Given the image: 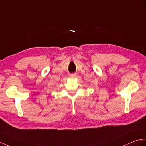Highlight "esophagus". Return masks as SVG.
I'll use <instances>...</instances> for the list:
<instances>
[{"label": "esophagus", "mask_w": 146, "mask_h": 146, "mask_svg": "<svg viewBox=\"0 0 146 146\" xmlns=\"http://www.w3.org/2000/svg\"><path fill=\"white\" fill-rule=\"evenodd\" d=\"M77 76V74L76 73H72L70 74V77L72 78H76Z\"/></svg>", "instance_id": "esophagus-1"}]
</instances>
